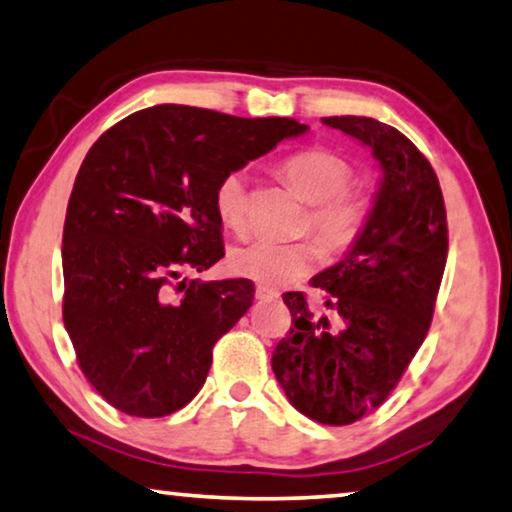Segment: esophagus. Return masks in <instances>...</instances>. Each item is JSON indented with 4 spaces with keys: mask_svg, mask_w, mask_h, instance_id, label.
<instances>
[{
    "mask_svg": "<svg viewBox=\"0 0 512 512\" xmlns=\"http://www.w3.org/2000/svg\"><path fill=\"white\" fill-rule=\"evenodd\" d=\"M277 297H279V290L267 288V286H258L256 288V300L258 302H272V300H277Z\"/></svg>",
    "mask_w": 512,
    "mask_h": 512,
    "instance_id": "1",
    "label": "esophagus"
}]
</instances>
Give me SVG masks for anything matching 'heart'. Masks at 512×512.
<instances>
[{"label": "heart", "mask_w": 512, "mask_h": 512, "mask_svg": "<svg viewBox=\"0 0 512 512\" xmlns=\"http://www.w3.org/2000/svg\"><path fill=\"white\" fill-rule=\"evenodd\" d=\"M288 185L311 203L309 226L318 245L329 256H341L355 247L371 217V199L350 187L352 167L336 153L313 148L290 155L281 164ZM215 212L226 229L242 233L249 222L245 171H229L215 187ZM320 261V251L309 240L279 245L270 240H249L229 251V270L242 279L279 286L309 274Z\"/></svg>", "instance_id": "obj_1"}]
</instances>
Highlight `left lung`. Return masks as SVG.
I'll list each match as a JSON object with an SVG mask.
<instances>
[{
  "mask_svg": "<svg viewBox=\"0 0 512 512\" xmlns=\"http://www.w3.org/2000/svg\"><path fill=\"white\" fill-rule=\"evenodd\" d=\"M322 123L371 148L380 190L355 247L311 279L332 318L311 309L302 293L283 295L293 327L277 343L272 371L295 410L325 426H348L387 400L421 348L448 229L435 171L403 132L368 116Z\"/></svg>",
  "mask_w": 512,
  "mask_h": 512,
  "instance_id": "left-lung-1",
  "label": "left lung"
}]
</instances>
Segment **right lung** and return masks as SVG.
Masks as SVG:
<instances>
[{"instance_id": "obj_1", "label": "right lung", "mask_w": 512, "mask_h": 512, "mask_svg": "<svg viewBox=\"0 0 512 512\" xmlns=\"http://www.w3.org/2000/svg\"><path fill=\"white\" fill-rule=\"evenodd\" d=\"M293 119L157 105L86 153L64 224V325L91 387L130 416L185 407L254 302L247 279H174L224 256L219 178L304 135Z\"/></svg>"}]
</instances>
